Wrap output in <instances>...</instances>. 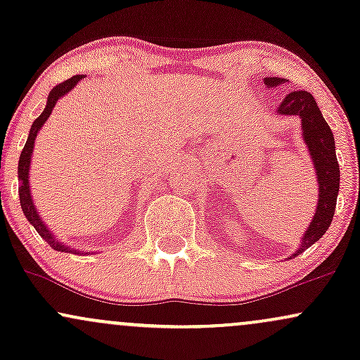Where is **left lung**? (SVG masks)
Here are the masks:
<instances>
[{
	"label": "left lung",
	"mask_w": 360,
	"mask_h": 360,
	"mask_svg": "<svg viewBox=\"0 0 360 360\" xmlns=\"http://www.w3.org/2000/svg\"><path fill=\"white\" fill-rule=\"evenodd\" d=\"M264 82H266L267 88H278L288 81L283 77H264ZM278 113L296 115L301 118L303 140L307 143L313 164H315L318 177L316 213L303 235L300 249L291 255V257H295L320 240L328 230L337 206L338 188H340V169H338L337 162L335 140H333L332 130H330L328 123L325 122L323 115L318 108L315 98L308 91H291L279 105Z\"/></svg>",
	"instance_id": "8db88e82"
}]
</instances>
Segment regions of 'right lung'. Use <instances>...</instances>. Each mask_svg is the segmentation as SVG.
<instances>
[{"label": "right lung", "instance_id": "right-lung-1", "mask_svg": "<svg viewBox=\"0 0 360 360\" xmlns=\"http://www.w3.org/2000/svg\"><path fill=\"white\" fill-rule=\"evenodd\" d=\"M82 74L79 76H72L71 79L60 82V84L53 86L51 94H49L47 98V106H45L42 115H40L39 118H35V122L32 123V128H30V134H28V139H27V143H25L23 150H22V155H20V160H18V179H20V188H18V193H20V205H22V210H23V214L27 217V220L34 225V229L39 232L40 237L44 238L45 242L49 243V245L52 247L53 250H59V252H79V250H74L71 247L64 245V243L57 240L56 237L51 233V230L45 226V223L42 221V218H40V214L37 213V208L34 205V200H32V194H30V184H28V176H30V160H32V152H34V143H35V139H37V134L40 131V128L44 127V123L47 122V118L51 117L53 106H56V103L59 101V98L64 96V94H68L69 91H71L74 86L77 84L82 79Z\"/></svg>", "mask_w": 360, "mask_h": 360}]
</instances>
